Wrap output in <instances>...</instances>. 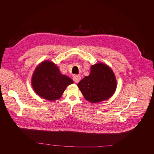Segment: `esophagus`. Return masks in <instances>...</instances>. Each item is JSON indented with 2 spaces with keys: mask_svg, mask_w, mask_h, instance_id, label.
Returning a JSON list of instances; mask_svg holds the SVG:
<instances>
[{
  "mask_svg": "<svg viewBox=\"0 0 154 154\" xmlns=\"http://www.w3.org/2000/svg\"><path fill=\"white\" fill-rule=\"evenodd\" d=\"M81 80V76L80 75H78V74H76V75H74L73 76V80L75 83H78Z\"/></svg>",
  "mask_w": 154,
  "mask_h": 154,
  "instance_id": "obj_1",
  "label": "esophagus"
}]
</instances>
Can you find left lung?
Segmentation results:
<instances>
[{
  "mask_svg": "<svg viewBox=\"0 0 154 154\" xmlns=\"http://www.w3.org/2000/svg\"><path fill=\"white\" fill-rule=\"evenodd\" d=\"M117 86L113 71L104 63H96L91 68V72L78 83L86 100L95 103L109 99Z\"/></svg>",
  "mask_w": 154,
  "mask_h": 154,
  "instance_id": "obj_1",
  "label": "left lung"
}]
</instances>
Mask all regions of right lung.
Returning <instances> with one entry per match:
<instances>
[{"instance_id":"1","label":"right lung","mask_w":154,"mask_h":154,"mask_svg":"<svg viewBox=\"0 0 154 154\" xmlns=\"http://www.w3.org/2000/svg\"><path fill=\"white\" fill-rule=\"evenodd\" d=\"M72 80L60 73L53 62L45 61L37 67L32 76V86L37 94L49 101L58 100Z\"/></svg>"}]
</instances>
